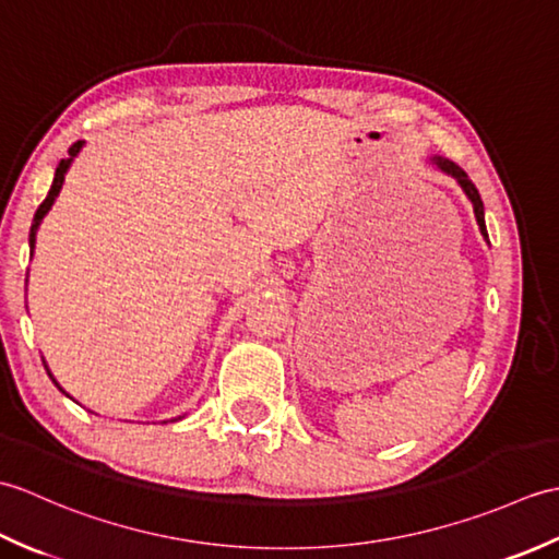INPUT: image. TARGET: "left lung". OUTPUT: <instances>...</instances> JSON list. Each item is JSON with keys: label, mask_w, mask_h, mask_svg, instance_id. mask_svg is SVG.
Returning a JSON list of instances; mask_svg holds the SVG:
<instances>
[{"label": "left lung", "mask_w": 559, "mask_h": 559, "mask_svg": "<svg viewBox=\"0 0 559 559\" xmlns=\"http://www.w3.org/2000/svg\"><path fill=\"white\" fill-rule=\"evenodd\" d=\"M432 163L437 165L439 170H444L447 175H451V177H456V182L461 185V189L463 192H466V197L471 199V204H473V211H476V221H478V225H480V233L488 237V228H485V213H483V199H480V194H478V189H476V185L471 182V177L463 173V168H459V165L454 163V160H447V158H432Z\"/></svg>", "instance_id": "obj_1"}]
</instances>
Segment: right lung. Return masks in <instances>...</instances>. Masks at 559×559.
<instances>
[{
  "instance_id": "right-lung-1",
  "label": "right lung",
  "mask_w": 559,
  "mask_h": 559,
  "mask_svg": "<svg viewBox=\"0 0 559 559\" xmlns=\"http://www.w3.org/2000/svg\"><path fill=\"white\" fill-rule=\"evenodd\" d=\"M79 151H81V141H76V144H71V148H69V158H62V160H59V165H57V170H55V180H52L50 192H47L45 201H43V204L38 206V211H35L33 223H31V235H28L31 249L35 247V233H38V225H40V221H43L45 213L50 211V206L55 204V199H57V194H59V189H62V182H64V173L69 170L71 158H74ZM47 374H50V370H47ZM50 377H52V374H50ZM52 382H55V379H52ZM55 384H57V382H55ZM57 386H59V384H57Z\"/></svg>"
}]
</instances>
